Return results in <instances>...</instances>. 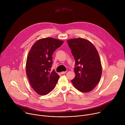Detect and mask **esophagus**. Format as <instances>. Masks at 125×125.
I'll return each mask as SVG.
<instances>
[{
  "mask_svg": "<svg viewBox=\"0 0 125 125\" xmlns=\"http://www.w3.org/2000/svg\"><path fill=\"white\" fill-rule=\"evenodd\" d=\"M66 72H67V71H64V72H61V74L63 75V74H65Z\"/></svg>",
  "mask_w": 125,
  "mask_h": 125,
  "instance_id": "esophagus-1",
  "label": "esophagus"
}]
</instances>
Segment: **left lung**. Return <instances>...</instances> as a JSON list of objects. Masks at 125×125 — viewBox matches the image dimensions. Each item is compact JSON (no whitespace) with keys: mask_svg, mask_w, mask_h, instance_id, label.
Segmentation results:
<instances>
[{"mask_svg":"<svg viewBox=\"0 0 125 125\" xmlns=\"http://www.w3.org/2000/svg\"><path fill=\"white\" fill-rule=\"evenodd\" d=\"M67 43L75 59L76 76L71 82L79 91L90 92L96 86L101 77L98 53L92 43L83 39L69 40Z\"/></svg>","mask_w":125,"mask_h":125,"instance_id":"8db88e82","label":"left lung"}]
</instances>
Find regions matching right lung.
<instances>
[{
  "instance_id": "add662e5",
  "label": "right lung",
  "mask_w": 125,
  "mask_h": 125,
  "mask_svg": "<svg viewBox=\"0 0 125 125\" xmlns=\"http://www.w3.org/2000/svg\"><path fill=\"white\" fill-rule=\"evenodd\" d=\"M63 41L52 38L42 39L31 47L27 57L26 73L29 82L37 94L46 95L56 86L59 76L52 67V54Z\"/></svg>"
}]
</instances>
